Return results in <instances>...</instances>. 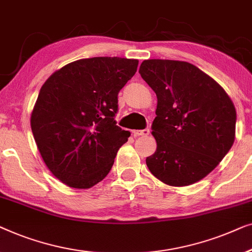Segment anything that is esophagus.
Listing matches in <instances>:
<instances>
[{
	"mask_svg": "<svg viewBox=\"0 0 252 252\" xmlns=\"http://www.w3.org/2000/svg\"><path fill=\"white\" fill-rule=\"evenodd\" d=\"M132 133H133L134 137H137V136H148V134H150V130H148V129L133 130Z\"/></svg>",
	"mask_w": 252,
	"mask_h": 252,
	"instance_id": "1",
	"label": "esophagus"
}]
</instances>
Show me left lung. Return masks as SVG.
I'll return each instance as SVG.
<instances>
[{"label": "left lung", "mask_w": 252, "mask_h": 252, "mask_svg": "<svg viewBox=\"0 0 252 252\" xmlns=\"http://www.w3.org/2000/svg\"><path fill=\"white\" fill-rule=\"evenodd\" d=\"M139 74L158 97L152 125L158 146L146 158L150 171L175 187L203 179L235 139L232 99L211 76L186 62L144 60Z\"/></svg>", "instance_id": "obj_1"}]
</instances>
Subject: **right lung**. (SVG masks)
<instances>
[{"label":"right lung","mask_w":252,"mask_h":252,"mask_svg":"<svg viewBox=\"0 0 252 252\" xmlns=\"http://www.w3.org/2000/svg\"><path fill=\"white\" fill-rule=\"evenodd\" d=\"M138 60L94 57L69 63L42 86L31 126L42 158L57 179L90 189L111 171L129 131L116 126L118 94Z\"/></svg>","instance_id":"1"}]
</instances>
